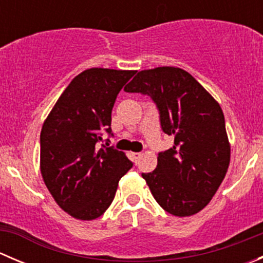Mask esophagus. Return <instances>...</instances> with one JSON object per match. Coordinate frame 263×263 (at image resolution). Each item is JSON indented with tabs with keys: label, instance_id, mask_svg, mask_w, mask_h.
Listing matches in <instances>:
<instances>
[{
	"label": "esophagus",
	"instance_id": "1",
	"mask_svg": "<svg viewBox=\"0 0 263 263\" xmlns=\"http://www.w3.org/2000/svg\"><path fill=\"white\" fill-rule=\"evenodd\" d=\"M131 155H132V158L135 159V161H137V160H139L140 158H141V155H142V154H141V153H132Z\"/></svg>",
	"mask_w": 263,
	"mask_h": 263
}]
</instances>
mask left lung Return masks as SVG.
Returning a JSON list of instances; mask_svg holds the SVG:
<instances>
[{
	"label": "left lung",
	"instance_id": "left-lung-1",
	"mask_svg": "<svg viewBox=\"0 0 263 263\" xmlns=\"http://www.w3.org/2000/svg\"><path fill=\"white\" fill-rule=\"evenodd\" d=\"M153 98L161 128L174 145L159 153L153 173H142L156 202L174 216L202 210L219 190L230 163L224 113L213 95L179 67L142 70L124 87Z\"/></svg>",
	"mask_w": 263,
	"mask_h": 263
}]
</instances>
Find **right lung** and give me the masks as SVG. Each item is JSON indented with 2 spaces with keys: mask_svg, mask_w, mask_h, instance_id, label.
I'll list each match as a JSON object with an SVG mask.
<instances>
[{
  "mask_svg": "<svg viewBox=\"0 0 263 263\" xmlns=\"http://www.w3.org/2000/svg\"><path fill=\"white\" fill-rule=\"evenodd\" d=\"M136 73L94 67L68 84L41 132V173L57 205L79 220L102 216L132 163L123 151L98 148L110 134L117 95Z\"/></svg>",
  "mask_w": 263,
  "mask_h": 263,
  "instance_id": "obj_1",
  "label": "right lung"
}]
</instances>
